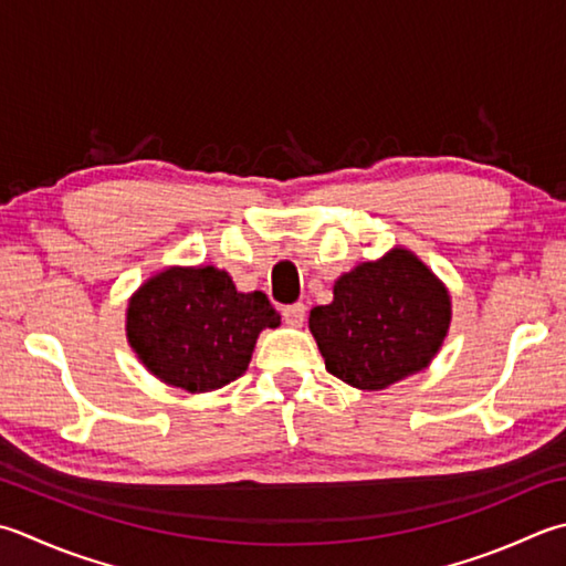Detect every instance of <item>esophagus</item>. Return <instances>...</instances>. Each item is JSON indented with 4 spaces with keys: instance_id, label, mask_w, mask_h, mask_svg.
Returning a JSON list of instances; mask_svg holds the SVG:
<instances>
[{
    "instance_id": "1",
    "label": "esophagus",
    "mask_w": 566,
    "mask_h": 566,
    "mask_svg": "<svg viewBox=\"0 0 566 566\" xmlns=\"http://www.w3.org/2000/svg\"><path fill=\"white\" fill-rule=\"evenodd\" d=\"M282 316H284V324H286V326L298 328V326L304 324V318H306V306H304V304L284 306V308H282Z\"/></svg>"
}]
</instances>
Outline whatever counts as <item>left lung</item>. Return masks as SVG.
Instances as JSON below:
<instances>
[{
  "mask_svg": "<svg viewBox=\"0 0 566 566\" xmlns=\"http://www.w3.org/2000/svg\"><path fill=\"white\" fill-rule=\"evenodd\" d=\"M449 326L447 284L407 248L340 274L334 302L308 314L326 370L368 392L429 368Z\"/></svg>",
  "mask_w": 566,
  "mask_h": 566,
  "instance_id": "1",
  "label": "left lung"
}]
</instances>
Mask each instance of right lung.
I'll list each match as a JSON object with an SVG mask.
<instances>
[{
  "instance_id": "obj_1",
  "label": "right lung",
  "mask_w": 566,
  "mask_h": 566,
  "mask_svg": "<svg viewBox=\"0 0 566 566\" xmlns=\"http://www.w3.org/2000/svg\"><path fill=\"white\" fill-rule=\"evenodd\" d=\"M282 324L262 292H238L213 264L164 268L127 304V343L164 385L213 392L248 370L264 328Z\"/></svg>"
}]
</instances>
